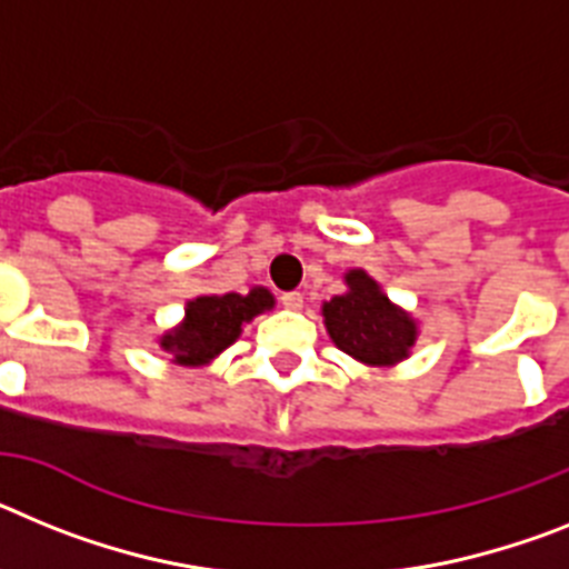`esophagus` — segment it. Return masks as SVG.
<instances>
[{
	"label": "esophagus",
	"mask_w": 569,
	"mask_h": 569,
	"mask_svg": "<svg viewBox=\"0 0 569 569\" xmlns=\"http://www.w3.org/2000/svg\"><path fill=\"white\" fill-rule=\"evenodd\" d=\"M280 303H283L286 309H300V306H303V295H300V291H283V295H280Z\"/></svg>",
	"instance_id": "1"
}]
</instances>
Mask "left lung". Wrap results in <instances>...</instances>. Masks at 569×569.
<instances>
[{"instance_id": "8db88e82", "label": "left lung", "mask_w": 569, "mask_h": 569, "mask_svg": "<svg viewBox=\"0 0 569 569\" xmlns=\"http://www.w3.org/2000/svg\"><path fill=\"white\" fill-rule=\"evenodd\" d=\"M323 323L340 352L367 367H395L418 338V323L363 269L346 271V291L326 300Z\"/></svg>"}]
</instances>
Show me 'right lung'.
Returning a JSON list of instances; mask_svg holds the SVG:
<instances>
[{"label": "right lung", "instance_id": "1", "mask_svg": "<svg viewBox=\"0 0 569 569\" xmlns=\"http://www.w3.org/2000/svg\"><path fill=\"white\" fill-rule=\"evenodd\" d=\"M271 306L274 298L263 286H254L249 295H202L186 303V320L162 335L160 346L180 367H202L240 338L243 323Z\"/></svg>", "mask_w": 569, "mask_h": 569}]
</instances>
